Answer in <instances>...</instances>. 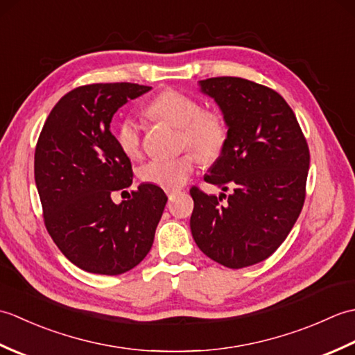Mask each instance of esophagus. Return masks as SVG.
<instances>
[{
  "label": "esophagus",
  "mask_w": 355,
  "mask_h": 355,
  "mask_svg": "<svg viewBox=\"0 0 355 355\" xmlns=\"http://www.w3.org/2000/svg\"><path fill=\"white\" fill-rule=\"evenodd\" d=\"M175 193H177V191H173V192H168V198L172 201V200H173V197H175Z\"/></svg>",
  "instance_id": "1"
}]
</instances>
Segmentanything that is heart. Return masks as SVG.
Here are the masks:
<instances>
[{
  "label": "heart",
  "mask_w": 355,
  "mask_h": 355,
  "mask_svg": "<svg viewBox=\"0 0 355 355\" xmlns=\"http://www.w3.org/2000/svg\"><path fill=\"white\" fill-rule=\"evenodd\" d=\"M145 114L153 120L169 123L182 130L183 145L198 154L201 160L214 162L227 145L229 126L224 116L216 110H202L195 97L177 89H164L150 101ZM116 140L123 154L130 158L139 157L141 135L139 125L131 119L120 122L116 128ZM198 157L186 153L175 158H154L140 169L145 183L177 191L191 178L198 164Z\"/></svg>",
  "instance_id": "1"
}]
</instances>
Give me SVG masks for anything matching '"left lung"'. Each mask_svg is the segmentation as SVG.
<instances>
[{
  "label": "left lung",
  "mask_w": 355,
  "mask_h": 355,
  "mask_svg": "<svg viewBox=\"0 0 355 355\" xmlns=\"http://www.w3.org/2000/svg\"><path fill=\"white\" fill-rule=\"evenodd\" d=\"M200 87L229 126L227 145L205 180L233 192L215 197L192 187V236L210 259L244 268L273 254L299 218L310 149L290 105L275 89L232 76L201 80Z\"/></svg>",
  "instance_id": "obj_1"
}]
</instances>
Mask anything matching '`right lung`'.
Masks as SVG:
<instances>
[{
  "mask_svg": "<svg viewBox=\"0 0 355 355\" xmlns=\"http://www.w3.org/2000/svg\"><path fill=\"white\" fill-rule=\"evenodd\" d=\"M149 89L130 82L74 88L51 110L36 143L44 224L65 258L88 273L116 276L139 266L168 201L162 187L149 183L120 205L111 200L132 183L131 162L110 131L111 119Z\"/></svg>",
  "mask_w": 355,
  "mask_h": 355,
  "instance_id": "right-lung-1",
  "label": "right lung"
}]
</instances>
